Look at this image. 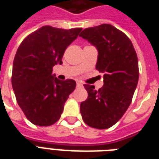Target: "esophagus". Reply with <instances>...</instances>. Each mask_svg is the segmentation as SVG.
Returning <instances> with one entry per match:
<instances>
[{"label": "esophagus", "mask_w": 159, "mask_h": 159, "mask_svg": "<svg viewBox=\"0 0 159 159\" xmlns=\"http://www.w3.org/2000/svg\"><path fill=\"white\" fill-rule=\"evenodd\" d=\"M76 86H77V87H82V86H83V84H82L81 83H79V82H77V83H76Z\"/></svg>", "instance_id": "esophagus-1"}]
</instances>
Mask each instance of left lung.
Listing matches in <instances>:
<instances>
[{
    "label": "left lung",
    "instance_id": "left-lung-1",
    "mask_svg": "<svg viewBox=\"0 0 159 159\" xmlns=\"http://www.w3.org/2000/svg\"><path fill=\"white\" fill-rule=\"evenodd\" d=\"M79 36L96 48V69L104 73V85L99 90L84 85L89 96L80 105V111L89 126L108 129L131 103L139 79L136 52L129 37L109 24L87 28Z\"/></svg>",
    "mask_w": 159,
    "mask_h": 159
}]
</instances>
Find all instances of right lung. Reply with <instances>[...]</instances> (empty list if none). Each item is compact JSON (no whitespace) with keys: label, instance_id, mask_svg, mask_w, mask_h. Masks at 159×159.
<instances>
[{"label":"right lung","instance_id":"obj_1","mask_svg":"<svg viewBox=\"0 0 159 159\" xmlns=\"http://www.w3.org/2000/svg\"><path fill=\"white\" fill-rule=\"evenodd\" d=\"M82 28L64 30L43 26L20 44L13 60L12 89L30 123L50 126L60 118L64 105L76 88L72 79L60 81L52 67L62 64L67 47Z\"/></svg>","mask_w":159,"mask_h":159}]
</instances>
